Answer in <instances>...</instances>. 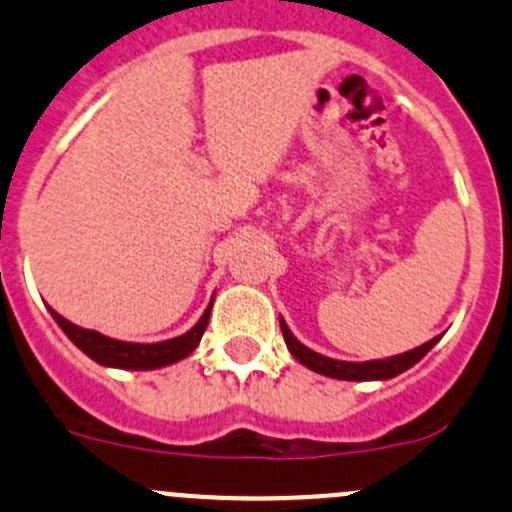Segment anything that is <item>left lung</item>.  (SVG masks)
I'll use <instances>...</instances> for the list:
<instances>
[{
	"instance_id": "obj_1",
	"label": "left lung",
	"mask_w": 512,
	"mask_h": 512,
	"mask_svg": "<svg viewBox=\"0 0 512 512\" xmlns=\"http://www.w3.org/2000/svg\"><path fill=\"white\" fill-rule=\"evenodd\" d=\"M279 326H282V336L284 343H287L289 353L299 360L304 368L314 370V373L326 375V378H336V380H353V383H365V380H390L395 375L405 373L410 370L414 363L424 358L434 346H437L439 336L432 338V341L422 343V346L412 348V351L400 353V355H390V358H378V360H363V363H353V360H336L328 358V355H321L311 348H306L304 343L289 331L287 321L279 316Z\"/></svg>"
}]
</instances>
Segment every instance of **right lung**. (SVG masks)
Listing matches in <instances>:
<instances>
[{"label":"right lung","instance_id":"1","mask_svg":"<svg viewBox=\"0 0 512 512\" xmlns=\"http://www.w3.org/2000/svg\"><path fill=\"white\" fill-rule=\"evenodd\" d=\"M213 299L206 306L201 319L196 321L186 333L181 336L169 338V341H157V343H132V341H117V338L102 336L100 331L93 328L75 326L73 321L63 319L58 311H51V316L56 319V324L63 328L68 338L80 348L88 358H93L95 363L105 365V368H120V370H157L166 368V365H174L179 360H184L196 351V346L201 343L203 331H206L208 319H211Z\"/></svg>","mask_w":512,"mask_h":512}]
</instances>
